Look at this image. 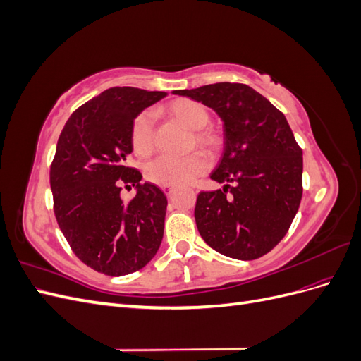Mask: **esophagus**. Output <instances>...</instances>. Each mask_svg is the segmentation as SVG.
I'll return each instance as SVG.
<instances>
[{
    "mask_svg": "<svg viewBox=\"0 0 361 361\" xmlns=\"http://www.w3.org/2000/svg\"><path fill=\"white\" fill-rule=\"evenodd\" d=\"M164 191H166L167 195H171L174 191V187H164Z\"/></svg>",
    "mask_w": 361,
    "mask_h": 361,
    "instance_id": "34e87169",
    "label": "esophagus"
}]
</instances>
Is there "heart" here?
<instances>
[{
  "label": "heart",
  "mask_w": 361,
  "mask_h": 361,
  "mask_svg": "<svg viewBox=\"0 0 361 361\" xmlns=\"http://www.w3.org/2000/svg\"><path fill=\"white\" fill-rule=\"evenodd\" d=\"M166 113L185 128L194 130L192 145L203 147L206 152H215L220 146V138L214 130L204 129L209 123L211 116L200 102L192 99H176L166 106ZM154 135V116L149 111L140 113L130 125L129 133L130 146L138 157H149L152 154ZM206 167L207 161L202 152H192L183 158L159 157L146 167V178L161 187H178V185L191 183L204 173Z\"/></svg>",
  "instance_id": "heart-1"
}]
</instances>
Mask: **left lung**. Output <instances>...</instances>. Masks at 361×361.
Listing matches in <instances>:
<instances>
[{"label": "left lung", "mask_w": 361, "mask_h": 361, "mask_svg": "<svg viewBox=\"0 0 361 361\" xmlns=\"http://www.w3.org/2000/svg\"><path fill=\"white\" fill-rule=\"evenodd\" d=\"M173 94L212 108L224 126L223 157L211 173V179L224 187L200 192L194 209L203 241L239 260L267 255L288 233L302 195V150L285 114L238 82Z\"/></svg>", "instance_id": "left-lung-1"}]
</instances>
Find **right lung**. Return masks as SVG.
<instances>
[{
  "instance_id": "obj_1",
  "label": "right lung",
  "mask_w": 361,
  "mask_h": 361,
  "mask_svg": "<svg viewBox=\"0 0 361 361\" xmlns=\"http://www.w3.org/2000/svg\"><path fill=\"white\" fill-rule=\"evenodd\" d=\"M166 92L111 87L76 110L64 125L49 182L54 212L73 253L97 272L126 276L154 259L164 236L167 197L126 167L134 118ZM123 183L135 184L125 202Z\"/></svg>"
}]
</instances>
